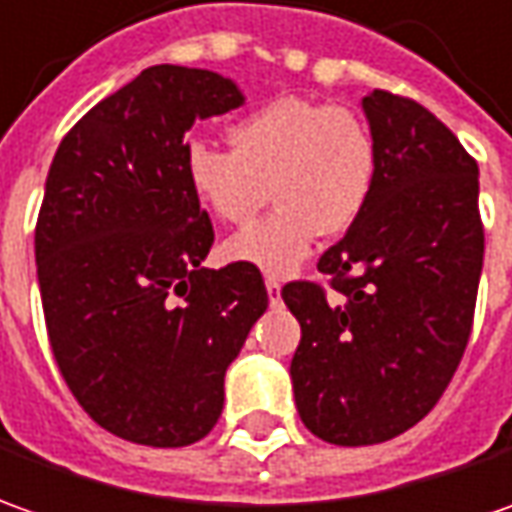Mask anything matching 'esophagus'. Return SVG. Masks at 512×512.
<instances>
[{"label":"esophagus","mask_w":512,"mask_h":512,"mask_svg":"<svg viewBox=\"0 0 512 512\" xmlns=\"http://www.w3.org/2000/svg\"><path fill=\"white\" fill-rule=\"evenodd\" d=\"M266 291H269L272 303H280V280L277 277H266Z\"/></svg>","instance_id":"34e87169"}]
</instances>
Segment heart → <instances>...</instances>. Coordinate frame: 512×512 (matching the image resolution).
Masks as SVG:
<instances>
[{
	"label": "heart",
	"mask_w": 512,
	"mask_h": 512,
	"mask_svg": "<svg viewBox=\"0 0 512 512\" xmlns=\"http://www.w3.org/2000/svg\"><path fill=\"white\" fill-rule=\"evenodd\" d=\"M229 150L189 141V192L221 223L246 226L272 198L266 221L226 243V255L283 277L300 269L320 235L340 238L365 215L379 152L365 118L337 104L283 96L229 127Z\"/></svg>",
	"instance_id": "obj_1"
}]
</instances>
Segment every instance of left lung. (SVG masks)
Listing matches in <instances>:
<instances>
[{
  "label": "left lung",
  "mask_w": 512,
  "mask_h": 512,
  "mask_svg": "<svg viewBox=\"0 0 512 512\" xmlns=\"http://www.w3.org/2000/svg\"><path fill=\"white\" fill-rule=\"evenodd\" d=\"M362 110L379 152L360 223L320 257L326 289L294 280L291 360L303 425L331 445L388 442L428 416L465 354L485 260L479 167L411 98L374 90Z\"/></svg>",
  "instance_id": "1"
}]
</instances>
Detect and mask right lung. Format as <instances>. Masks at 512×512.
<instances>
[{
  "label": "right lung",
  "instance_id": "obj_1",
  "mask_svg": "<svg viewBox=\"0 0 512 512\" xmlns=\"http://www.w3.org/2000/svg\"><path fill=\"white\" fill-rule=\"evenodd\" d=\"M243 104L232 79L155 64L64 135L36 223L56 365L104 431L184 448L215 428L223 377L269 306L260 269H203L212 221L184 178L186 133Z\"/></svg>",
  "mask_w": 512,
  "mask_h": 512
}]
</instances>
